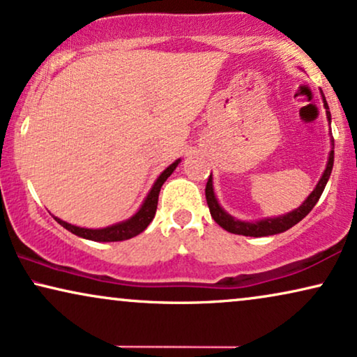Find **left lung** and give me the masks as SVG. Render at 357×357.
Masks as SVG:
<instances>
[{"label": "left lung", "mask_w": 357, "mask_h": 357, "mask_svg": "<svg viewBox=\"0 0 357 357\" xmlns=\"http://www.w3.org/2000/svg\"><path fill=\"white\" fill-rule=\"evenodd\" d=\"M323 95V93H321ZM323 101H325V108H326V116L328 119H331L330 114V108H328V103L323 96ZM333 162H335V151L330 152V159H328V165L326 170L323 172L320 182H318L317 187L312 193H310L307 200L303 202L302 206H298L297 210H294L291 213H287L284 216H279V218H267V220H261L256 221V223H248V221H239L234 220L233 216H229L223 208L220 206L218 200H216L215 192H213V183H211V175L208 177L206 182V188H205V195H206V203L208 208H210L211 218L218 223L221 228L228 231V233L233 234H243V236H252V238H261V236H271V234H279L284 233V231L290 229L291 226H295L298 221H302L305 216L308 215L310 211L313 210V206L317 205V202L320 200L323 190L326 187L328 178H330L331 170H333Z\"/></svg>", "instance_id": "left-lung-1"}]
</instances>
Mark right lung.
<instances>
[{"label":"right lung","instance_id":"1","mask_svg":"<svg viewBox=\"0 0 357 357\" xmlns=\"http://www.w3.org/2000/svg\"><path fill=\"white\" fill-rule=\"evenodd\" d=\"M180 160H175L174 164H170L167 169L164 170L159 175V178L155 180L154 187L151 188L149 195L142 203V206L139 208V211L136 215L132 216V218H129L126 221H123V223H118V225H113V226H108V228H103V229H86V228H78V226H73V225H68L66 221L55 218L59 225H62L63 228L70 231V233L80 236V238H85V239H90V241H100V243H113V241H124V239H131L134 236H137L139 233H142L152 220H154L155 216V210H157V202H159V193H160V188L162 185H164L165 180H167L172 172L175 170V167L178 165Z\"/></svg>","mask_w":357,"mask_h":357}]
</instances>
